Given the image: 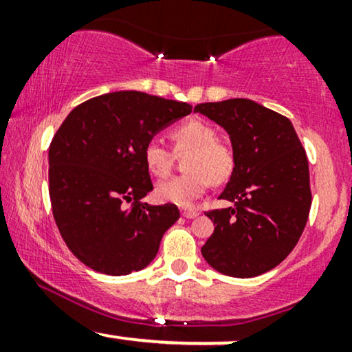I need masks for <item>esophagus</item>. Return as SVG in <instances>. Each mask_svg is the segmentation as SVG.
<instances>
[{
  "mask_svg": "<svg viewBox=\"0 0 352 352\" xmlns=\"http://www.w3.org/2000/svg\"><path fill=\"white\" fill-rule=\"evenodd\" d=\"M182 217L195 218V217H199V212H197V210H193V208H184V210H182Z\"/></svg>",
  "mask_w": 352,
  "mask_h": 352,
  "instance_id": "obj_1",
  "label": "esophagus"
}]
</instances>
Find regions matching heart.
<instances>
[{
    "label": "heart",
    "instance_id": "heart-1",
    "mask_svg": "<svg viewBox=\"0 0 352 352\" xmlns=\"http://www.w3.org/2000/svg\"><path fill=\"white\" fill-rule=\"evenodd\" d=\"M175 152H190L185 162L187 173L160 182L155 188L157 199L165 204L190 207L210 187V182L221 184L232 175L235 160L227 145L217 140L210 125L200 120H187L172 131ZM144 162L153 177H165L170 172L172 153L157 140H148L144 147Z\"/></svg>",
    "mask_w": 352,
    "mask_h": 352
}]
</instances>
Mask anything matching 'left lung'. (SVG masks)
<instances>
[{
    "label": "left lung",
    "instance_id": "8db88e82",
    "mask_svg": "<svg viewBox=\"0 0 352 352\" xmlns=\"http://www.w3.org/2000/svg\"><path fill=\"white\" fill-rule=\"evenodd\" d=\"M193 112L225 129L235 160L220 193L235 207L207 213L215 230L201 254L227 276L270 272L292 253L311 208L308 159L292 120L250 99L199 104Z\"/></svg>",
    "mask_w": 352,
    "mask_h": 352
}]
</instances>
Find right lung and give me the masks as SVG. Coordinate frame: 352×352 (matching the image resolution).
<instances>
[{
	"mask_svg": "<svg viewBox=\"0 0 352 352\" xmlns=\"http://www.w3.org/2000/svg\"><path fill=\"white\" fill-rule=\"evenodd\" d=\"M190 112L187 102L117 91L86 100L60 124L50 145L52 215L74 256L94 272L145 268L179 220L173 204L140 201L153 188L144 147Z\"/></svg>",
	"mask_w": 352,
	"mask_h": 352,
	"instance_id": "right-lung-1",
	"label": "right lung"
}]
</instances>
